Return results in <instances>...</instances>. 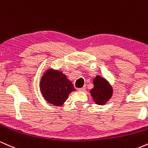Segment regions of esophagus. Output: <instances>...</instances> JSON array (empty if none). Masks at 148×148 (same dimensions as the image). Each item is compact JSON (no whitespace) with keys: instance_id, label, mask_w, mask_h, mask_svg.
Listing matches in <instances>:
<instances>
[{"instance_id":"obj_1","label":"esophagus","mask_w":148,"mask_h":148,"mask_svg":"<svg viewBox=\"0 0 148 148\" xmlns=\"http://www.w3.org/2000/svg\"><path fill=\"white\" fill-rule=\"evenodd\" d=\"M85 87H83V88H78V90L79 91H85Z\"/></svg>"}]
</instances>
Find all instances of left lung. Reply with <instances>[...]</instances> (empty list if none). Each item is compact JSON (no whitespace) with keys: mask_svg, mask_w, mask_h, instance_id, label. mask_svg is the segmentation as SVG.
<instances>
[{"mask_svg":"<svg viewBox=\"0 0 148 148\" xmlns=\"http://www.w3.org/2000/svg\"><path fill=\"white\" fill-rule=\"evenodd\" d=\"M92 83L94 87L90 93L94 102L97 105L103 106L112 97L113 88L108 80L99 75L94 78Z\"/></svg>","mask_w":148,"mask_h":148,"instance_id":"obj_1","label":"left lung"}]
</instances>
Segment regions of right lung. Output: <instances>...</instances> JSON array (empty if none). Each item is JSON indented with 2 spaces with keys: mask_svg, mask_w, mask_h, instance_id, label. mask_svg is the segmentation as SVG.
I'll return each mask as SVG.
<instances>
[{
  "mask_svg": "<svg viewBox=\"0 0 148 148\" xmlns=\"http://www.w3.org/2000/svg\"><path fill=\"white\" fill-rule=\"evenodd\" d=\"M39 88L44 99L55 106H63L69 94L76 91L65 74L51 67L44 72L40 78Z\"/></svg>",
  "mask_w": 148,
  "mask_h": 148,
  "instance_id": "right-lung-1",
  "label": "right lung"
}]
</instances>
